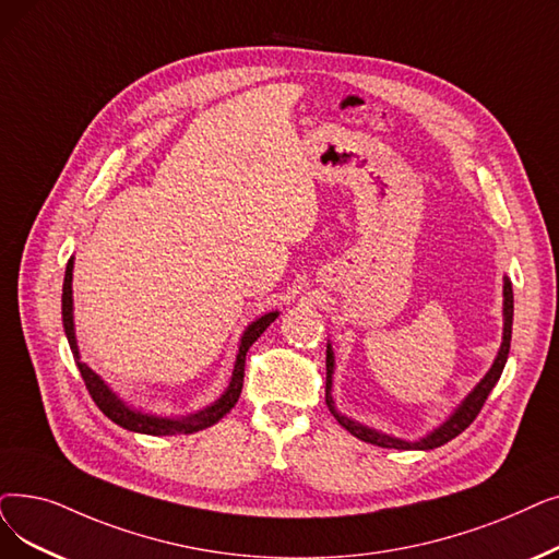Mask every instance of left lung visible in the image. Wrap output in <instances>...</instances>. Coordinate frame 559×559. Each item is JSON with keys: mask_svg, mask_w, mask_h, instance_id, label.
Returning a JSON list of instances; mask_svg holds the SVG:
<instances>
[{"mask_svg": "<svg viewBox=\"0 0 559 559\" xmlns=\"http://www.w3.org/2000/svg\"><path fill=\"white\" fill-rule=\"evenodd\" d=\"M512 322H514V293H512V281L507 276L502 278V343L500 349L493 358V366L489 368V372L479 379V383L473 388V391L461 400L452 414L439 425L433 427L431 431H427L425 436L416 441H406V439H397V436L391 433H383L374 427L362 425L349 416H345L343 411L335 406L333 400V372H335V356H333V347L331 343H326V406L333 414V418L343 425L349 433H354L356 439L379 445V448H395V450H433V448H441L448 441H452L454 436H459L464 431L481 411L484 402H487L489 393L493 391V385L498 383L502 370H504V362L509 356V343H512Z\"/></svg>", "mask_w": 559, "mask_h": 559, "instance_id": "left-lung-1", "label": "left lung"}]
</instances>
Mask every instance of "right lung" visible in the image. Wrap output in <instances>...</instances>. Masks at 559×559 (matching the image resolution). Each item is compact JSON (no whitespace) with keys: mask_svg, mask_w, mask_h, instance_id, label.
<instances>
[{"mask_svg":"<svg viewBox=\"0 0 559 559\" xmlns=\"http://www.w3.org/2000/svg\"><path fill=\"white\" fill-rule=\"evenodd\" d=\"M72 270H75V258L68 260L66 266V278H63V295H61V318H63V331L68 337V345L72 352V358H75L80 374L88 388V393L93 397V402L98 404V408L103 414L120 425L128 431H136V433H148V436H176V433H193L201 431L205 427H212L214 423H219L228 411L237 404L239 393H241V383H245V360H247V352L249 347L255 343V340L266 331L276 318L278 310L264 312L260 318H255L245 333L239 337V349L235 356V366H233V374L230 381L226 385V391L216 397L212 404H207L205 408L193 411V414L187 416H157V414H145V411L128 404L118 393H114L109 383L98 374L93 372L86 362L80 356V347H78V335H75V314H72Z\"/></svg>","mask_w":559,"mask_h":559,"instance_id":"right-lung-1","label":"right lung"}]
</instances>
